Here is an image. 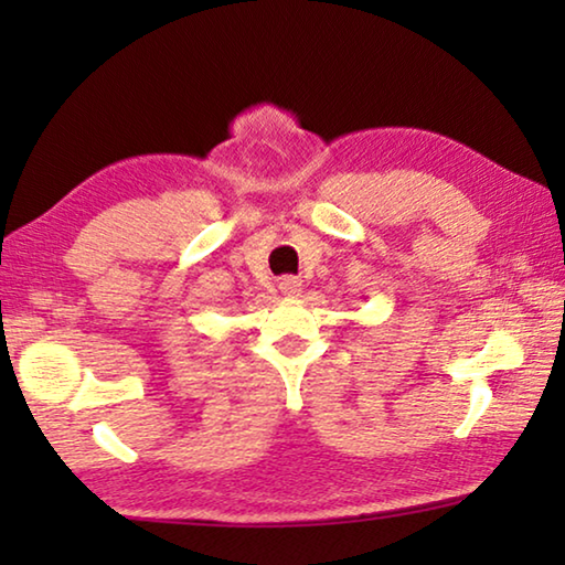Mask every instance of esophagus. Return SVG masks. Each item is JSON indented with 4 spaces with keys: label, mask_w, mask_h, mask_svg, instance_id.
<instances>
[{
    "label": "esophagus",
    "mask_w": 565,
    "mask_h": 565,
    "mask_svg": "<svg viewBox=\"0 0 565 565\" xmlns=\"http://www.w3.org/2000/svg\"><path fill=\"white\" fill-rule=\"evenodd\" d=\"M279 289H281V294H286V296H299L301 281L294 279V276H284V279L279 281Z\"/></svg>",
    "instance_id": "obj_1"
}]
</instances>
